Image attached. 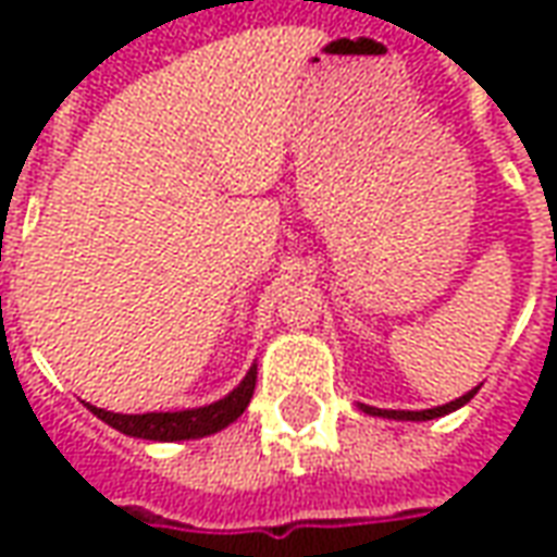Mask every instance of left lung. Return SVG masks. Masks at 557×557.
<instances>
[{
	"label": "left lung",
	"mask_w": 557,
	"mask_h": 557,
	"mask_svg": "<svg viewBox=\"0 0 557 557\" xmlns=\"http://www.w3.org/2000/svg\"><path fill=\"white\" fill-rule=\"evenodd\" d=\"M478 387H471V391H468V394H462L459 399H454V403H444V406H435V409L397 411V409H375V406H363V403H358V409H361L363 414H373V418H387V420H435V418H444V414H450V411L462 409L468 399L478 394Z\"/></svg>",
	"instance_id": "1"
}]
</instances>
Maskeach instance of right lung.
Wrapping results in <instances>:
<instances>
[{"label": "right lung", "instance_id": "obj_1", "mask_svg": "<svg viewBox=\"0 0 557 557\" xmlns=\"http://www.w3.org/2000/svg\"><path fill=\"white\" fill-rule=\"evenodd\" d=\"M256 387V363L247 370L242 385L232 387L230 394L211 406L182 411H146V414H119V411L98 409L89 406L91 414H98L103 423H110L113 430L125 432L131 438H146V442H187V438H206L214 432L226 430L232 420H238L244 409L250 406Z\"/></svg>", "mask_w": 557, "mask_h": 557}]
</instances>
